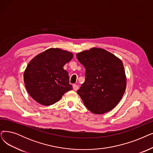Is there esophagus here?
<instances>
[{
  "mask_svg": "<svg viewBox=\"0 0 153 153\" xmlns=\"http://www.w3.org/2000/svg\"><path fill=\"white\" fill-rule=\"evenodd\" d=\"M79 89V86L76 84L73 85V89H74L75 91H76Z\"/></svg>",
  "mask_w": 153,
  "mask_h": 153,
  "instance_id": "esophagus-1",
  "label": "esophagus"
}]
</instances>
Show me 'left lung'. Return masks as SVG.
<instances>
[{"label": "left lung", "mask_w": 153, "mask_h": 153, "mask_svg": "<svg viewBox=\"0 0 153 153\" xmlns=\"http://www.w3.org/2000/svg\"><path fill=\"white\" fill-rule=\"evenodd\" d=\"M76 57L85 69V82L77 91L85 107L94 114L110 111L121 101L126 87L122 61L101 48L77 53Z\"/></svg>", "instance_id": "left-lung-1"}]
</instances>
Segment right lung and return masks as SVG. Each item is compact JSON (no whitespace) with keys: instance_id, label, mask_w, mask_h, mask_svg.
<instances>
[{"instance_id":"obj_1","label":"right lung","mask_w":153,"mask_h":153,"mask_svg":"<svg viewBox=\"0 0 153 153\" xmlns=\"http://www.w3.org/2000/svg\"><path fill=\"white\" fill-rule=\"evenodd\" d=\"M73 57L71 52L51 48L32 59L26 68L24 80L29 95L44 105L54 104L72 89L64 65Z\"/></svg>"}]
</instances>
